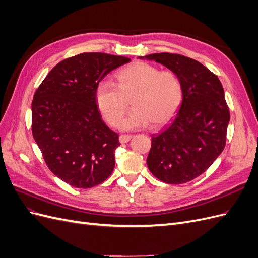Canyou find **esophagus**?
Masks as SVG:
<instances>
[{
    "instance_id": "obj_1",
    "label": "esophagus",
    "mask_w": 258,
    "mask_h": 258,
    "mask_svg": "<svg viewBox=\"0 0 258 258\" xmlns=\"http://www.w3.org/2000/svg\"><path fill=\"white\" fill-rule=\"evenodd\" d=\"M131 138H132V136H130V135H121V136H119V142L121 144L127 143L130 141Z\"/></svg>"
}]
</instances>
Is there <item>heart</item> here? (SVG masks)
Returning a JSON list of instances; mask_svg holds the SVG:
<instances>
[{"mask_svg": "<svg viewBox=\"0 0 258 258\" xmlns=\"http://www.w3.org/2000/svg\"><path fill=\"white\" fill-rule=\"evenodd\" d=\"M119 86L100 82L96 101L104 119L114 126L126 110L128 100L134 111L117 123L124 131L143 129L152 123L159 128L177 113L183 100V87L177 75L145 62H136L117 74Z\"/></svg>", "mask_w": 258, "mask_h": 258, "instance_id": "obj_1", "label": "heart"}]
</instances>
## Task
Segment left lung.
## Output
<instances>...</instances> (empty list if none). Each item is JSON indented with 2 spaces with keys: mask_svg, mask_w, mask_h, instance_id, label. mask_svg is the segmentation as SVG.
<instances>
[{
  "mask_svg": "<svg viewBox=\"0 0 258 258\" xmlns=\"http://www.w3.org/2000/svg\"><path fill=\"white\" fill-rule=\"evenodd\" d=\"M139 58L166 67L182 83V104L171 122L152 136L146 163L162 182L187 183L204 173L225 147L230 115L223 86L204 64L181 54L156 52Z\"/></svg>",
  "mask_w": 258,
  "mask_h": 258,
  "instance_id": "left-lung-1",
  "label": "left lung"
}]
</instances>
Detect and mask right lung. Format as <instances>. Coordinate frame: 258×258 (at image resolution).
<instances>
[{
  "instance_id": "right-lung-1",
  "label": "right lung",
  "mask_w": 258,
  "mask_h": 258,
  "mask_svg": "<svg viewBox=\"0 0 258 258\" xmlns=\"http://www.w3.org/2000/svg\"><path fill=\"white\" fill-rule=\"evenodd\" d=\"M130 62L84 52L54 67L35 91L32 134L46 165L69 185L90 188L111 175L118 135L101 118L96 89L103 77Z\"/></svg>"
}]
</instances>
